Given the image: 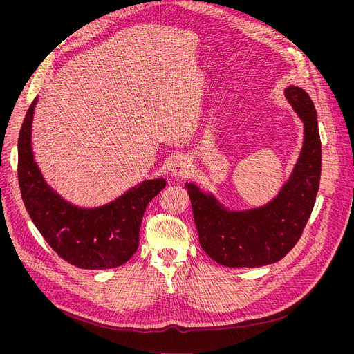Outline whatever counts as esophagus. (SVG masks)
<instances>
[{
  "instance_id": "obj_1",
  "label": "esophagus",
  "mask_w": 354,
  "mask_h": 354,
  "mask_svg": "<svg viewBox=\"0 0 354 354\" xmlns=\"http://www.w3.org/2000/svg\"><path fill=\"white\" fill-rule=\"evenodd\" d=\"M191 171V160L185 156L176 158L171 166V174L175 178H182V176H187Z\"/></svg>"
}]
</instances>
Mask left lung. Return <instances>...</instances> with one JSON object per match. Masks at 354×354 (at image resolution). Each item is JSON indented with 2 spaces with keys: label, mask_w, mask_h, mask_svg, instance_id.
<instances>
[{
  "label": "left lung",
  "mask_w": 354,
  "mask_h": 354,
  "mask_svg": "<svg viewBox=\"0 0 354 354\" xmlns=\"http://www.w3.org/2000/svg\"><path fill=\"white\" fill-rule=\"evenodd\" d=\"M286 99L304 124V142L288 180L278 195L247 211H230L194 182L185 183L199 244L214 261L230 268H255L284 258L300 239L314 208L322 174L317 111L307 93L286 88Z\"/></svg>",
  "instance_id": "8db88e82"
}]
</instances>
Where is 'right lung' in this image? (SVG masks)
<instances>
[{
    "label": "right lung",
    "mask_w": 354,
    "mask_h": 354,
    "mask_svg": "<svg viewBox=\"0 0 354 354\" xmlns=\"http://www.w3.org/2000/svg\"><path fill=\"white\" fill-rule=\"evenodd\" d=\"M37 100L28 107L18 136V183L31 221L47 244L71 266L84 270L123 266L138 251L145 209L166 180H143L102 207L73 205L50 187L34 160L31 124Z\"/></svg>",
    "instance_id": "1"
}]
</instances>
